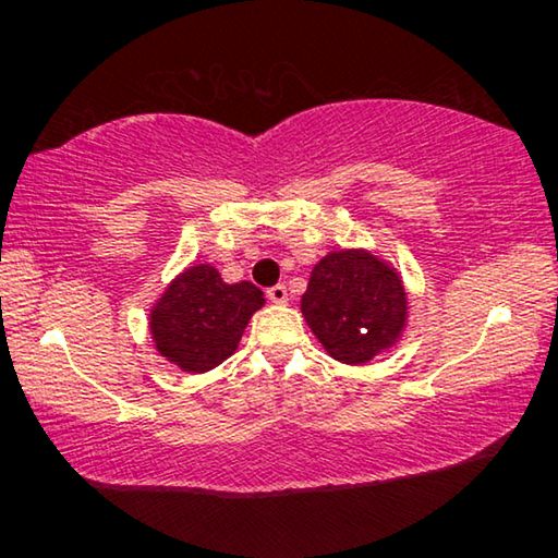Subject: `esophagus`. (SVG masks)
<instances>
[{
	"mask_svg": "<svg viewBox=\"0 0 558 558\" xmlns=\"http://www.w3.org/2000/svg\"><path fill=\"white\" fill-rule=\"evenodd\" d=\"M268 300L276 302V305H286V302H288V288L286 286H272L268 290Z\"/></svg>",
	"mask_w": 558,
	"mask_h": 558,
	"instance_id": "1",
	"label": "esophagus"
}]
</instances>
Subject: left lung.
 <instances>
[{
  "label": "left lung",
  "instance_id": "left-lung-1",
  "mask_svg": "<svg viewBox=\"0 0 558 558\" xmlns=\"http://www.w3.org/2000/svg\"><path fill=\"white\" fill-rule=\"evenodd\" d=\"M300 310L329 356L359 366L401 342L409 292L386 258L369 248H342L315 263Z\"/></svg>",
  "mask_w": 558,
  "mask_h": 558
}]
</instances>
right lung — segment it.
I'll list each match as a JSON object with an SVG mask.
<instances>
[{
  "mask_svg": "<svg viewBox=\"0 0 558 558\" xmlns=\"http://www.w3.org/2000/svg\"><path fill=\"white\" fill-rule=\"evenodd\" d=\"M263 305L266 295L253 282L231 286L209 263H199L169 282L149 307L147 325L159 356L186 374H204L239 349Z\"/></svg>",
  "mask_w": 558,
  "mask_h": 558,
  "instance_id": "obj_1",
  "label": "right lung"
}]
</instances>
